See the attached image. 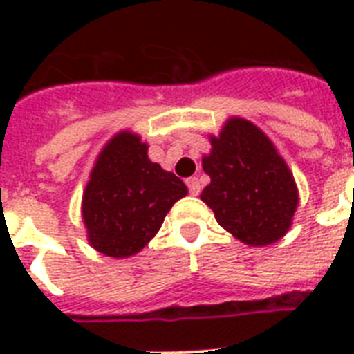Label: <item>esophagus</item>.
<instances>
[{
  "mask_svg": "<svg viewBox=\"0 0 354 354\" xmlns=\"http://www.w3.org/2000/svg\"><path fill=\"white\" fill-rule=\"evenodd\" d=\"M187 187H189V193L193 194V196H196V194L200 193V182H198V178H196V176L187 178Z\"/></svg>",
  "mask_w": 354,
  "mask_h": 354,
  "instance_id": "obj_1",
  "label": "esophagus"
}]
</instances>
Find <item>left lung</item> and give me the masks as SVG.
I'll return each instance as SVG.
<instances>
[{"instance_id":"1","label":"left lung","mask_w":354,"mask_h":354,"mask_svg":"<svg viewBox=\"0 0 354 354\" xmlns=\"http://www.w3.org/2000/svg\"><path fill=\"white\" fill-rule=\"evenodd\" d=\"M202 158L211 183L200 194L216 222L250 246H268L290 230L299 204L294 174L266 133L230 118Z\"/></svg>"}]
</instances>
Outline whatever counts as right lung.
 Listing matches in <instances>:
<instances>
[{"instance_id":"add662e5","label":"right lung","mask_w":354,"mask_h":354,"mask_svg":"<svg viewBox=\"0 0 354 354\" xmlns=\"http://www.w3.org/2000/svg\"><path fill=\"white\" fill-rule=\"evenodd\" d=\"M185 194L187 185L176 174L149 160L141 136L121 130L99 152L82 193L86 239L106 257H132Z\"/></svg>"}]
</instances>
